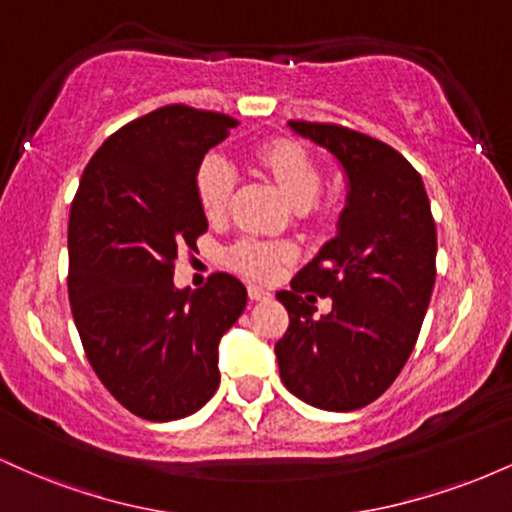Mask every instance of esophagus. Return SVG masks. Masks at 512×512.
I'll list each match as a JSON object with an SVG mask.
<instances>
[{
  "label": "esophagus",
  "instance_id": "1",
  "mask_svg": "<svg viewBox=\"0 0 512 512\" xmlns=\"http://www.w3.org/2000/svg\"><path fill=\"white\" fill-rule=\"evenodd\" d=\"M248 296H250V301H267V298L272 296V293H269L267 289H262V286L250 284L248 286Z\"/></svg>",
  "mask_w": 512,
  "mask_h": 512
}]
</instances>
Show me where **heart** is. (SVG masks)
I'll use <instances>...</instances> for the list:
<instances>
[{
	"label": "heart",
	"mask_w": 512,
	"mask_h": 512,
	"mask_svg": "<svg viewBox=\"0 0 512 512\" xmlns=\"http://www.w3.org/2000/svg\"><path fill=\"white\" fill-rule=\"evenodd\" d=\"M257 161L272 175L279 190L296 209H305L320 195L322 168L317 158L293 139H274L257 151ZM236 173L226 158L209 154L199 163L195 175L197 202L209 221H221L231 207ZM289 245L267 243V240L243 238L226 252V260L238 272L255 279H272L279 272L281 262L291 257Z\"/></svg>",
	"instance_id": "heart-1"
}]
</instances>
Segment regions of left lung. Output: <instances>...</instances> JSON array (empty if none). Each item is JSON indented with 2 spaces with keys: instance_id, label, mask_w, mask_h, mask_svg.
Instances as JSON below:
<instances>
[{
  "instance_id": "obj_1",
  "label": "left lung",
  "mask_w": 512,
  "mask_h": 512,
  "mask_svg": "<svg viewBox=\"0 0 512 512\" xmlns=\"http://www.w3.org/2000/svg\"><path fill=\"white\" fill-rule=\"evenodd\" d=\"M349 178L339 233L276 298L289 330L274 346L286 390L327 411H354L395 383L414 351L436 284V221L421 175L380 139L291 120ZM333 313L315 318L316 296Z\"/></svg>"
}]
</instances>
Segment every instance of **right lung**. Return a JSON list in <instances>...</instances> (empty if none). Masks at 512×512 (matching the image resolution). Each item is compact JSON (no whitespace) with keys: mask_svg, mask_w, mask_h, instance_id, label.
Masks as SVG:
<instances>
[{"mask_svg":"<svg viewBox=\"0 0 512 512\" xmlns=\"http://www.w3.org/2000/svg\"><path fill=\"white\" fill-rule=\"evenodd\" d=\"M238 120L163 105L117 129L93 154L69 211V303L98 380L146 421L195 414L219 387V339L248 291L216 272L175 289L178 252L197 248L207 216L195 175Z\"/></svg>","mask_w":512,"mask_h":512,"instance_id":"right-lung-1","label":"right lung"}]
</instances>
